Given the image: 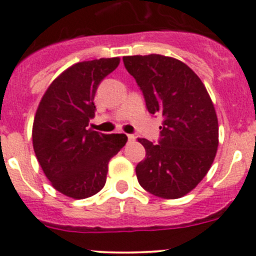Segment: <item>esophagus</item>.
I'll return each mask as SVG.
<instances>
[{
    "instance_id": "esophagus-1",
    "label": "esophagus",
    "mask_w": 256,
    "mask_h": 256,
    "mask_svg": "<svg viewBox=\"0 0 256 256\" xmlns=\"http://www.w3.org/2000/svg\"><path fill=\"white\" fill-rule=\"evenodd\" d=\"M136 140L135 135H128V142H134V141Z\"/></svg>"
}]
</instances>
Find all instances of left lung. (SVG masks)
I'll return each instance as SVG.
<instances>
[{"instance_id":"1","label":"left lung","mask_w":256,"mask_h":256,"mask_svg":"<svg viewBox=\"0 0 256 256\" xmlns=\"http://www.w3.org/2000/svg\"><path fill=\"white\" fill-rule=\"evenodd\" d=\"M148 112L164 116L158 144L138 138L146 150L136 166L138 184L155 196L178 199L196 188L210 170L219 145L214 105L199 76L162 54L125 56Z\"/></svg>"}]
</instances>
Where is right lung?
Segmentation results:
<instances>
[{
  "instance_id": "right-lung-1",
  "label": "right lung",
  "mask_w": 256,
  "mask_h": 256,
  "mask_svg": "<svg viewBox=\"0 0 256 256\" xmlns=\"http://www.w3.org/2000/svg\"><path fill=\"white\" fill-rule=\"evenodd\" d=\"M120 64L118 57L75 64L42 96L32 128L38 164L52 186L72 199H86L105 186L108 161L125 146V134L88 128L101 81Z\"/></svg>"
}]
</instances>
